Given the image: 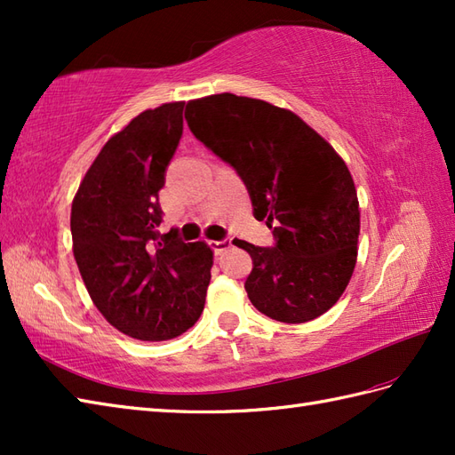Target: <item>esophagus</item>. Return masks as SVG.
<instances>
[{
	"label": "esophagus",
	"instance_id": "1",
	"mask_svg": "<svg viewBox=\"0 0 455 455\" xmlns=\"http://www.w3.org/2000/svg\"><path fill=\"white\" fill-rule=\"evenodd\" d=\"M211 246H212V250H215V254H222V252H227V250H228L230 246H233V240H230V238L212 240Z\"/></svg>",
	"mask_w": 455,
	"mask_h": 455
}]
</instances>
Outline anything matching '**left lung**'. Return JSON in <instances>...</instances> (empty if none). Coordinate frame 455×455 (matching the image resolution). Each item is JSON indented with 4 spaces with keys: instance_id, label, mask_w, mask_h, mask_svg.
<instances>
[{
    "instance_id": "8db88e82",
    "label": "left lung",
    "mask_w": 455,
    "mask_h": 455,
    "mask_svg": "<svg viewBox=\"0 0 455 455\" xmlns=\"http://www.w3.org/2000/svg\"><path fill=\"white\" fill-rule=\"evenodd\" d=\"M189 131L244 181L252 212L274 230V246L236 240L252 258L248 299L279 323L313 321L350 282L360 205L344 160L295 113L217 93L189 101Z\"/></svg>"
}]
</instances>
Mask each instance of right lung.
Masks as SVG:
<instances>
[{"mask_svg": "<svg viewBox=\"0 0 455 455\" xmlns=\"http://www.w3.org/2000/svg\"><path fill=\"white\" fill-rule=\"evenodd\" d=\"M183 101L164 103L115 134L72 203L74 258L100 313L131 338L160 342L197 323L212 252L162 235L158 191L183 132Z\"/></svg>", "mask_w": 455, "mask_h": 455, "instance_id": "obj_1", "label": "right lung"}]
</instances>
